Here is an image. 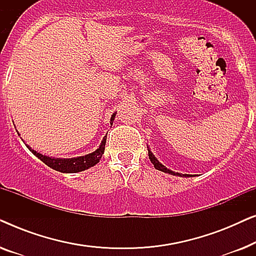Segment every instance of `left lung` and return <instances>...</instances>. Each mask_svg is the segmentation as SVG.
<instances>
[{"mask_svg":"<svg viewBox=\"0 0 256 256\" xmlns=\"http://www.w3.org/2000/svg\"><path fill=\"white\" fill-rule=\"evenodd\" d=\"M148 154H149V160H152V163L154 164V166H155V169L160 170V171H163V172H166V174H174V176H180V177H191V174H180V172H174V171L170 170V169H168L166 166H164L163 164L160 163V160L156 158L155 155H154V154L152 152V150L149 149V146H148Z\"/></svg>","mask_w":256,"mask_h":256,"instance_id":"8db88e82","label":"left lung"}]
</instances>
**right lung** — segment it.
I'll return each instance as SVG.
<instances>
[{"mask_svg":"<svg viewBox=\"0 0 256 256\" xmlns=\"http://www.w3.org/2000/svg\"><path fill=\"white\" fill-rule=\"evenodd\" d=\"M115 115H116V112L113 113L110 118V124H113V121L115 118ZM106 140L107 135L104 136L102 141H101L99 148H98L96 152L87 154L85 156H79V157H73V158H54V157H48L46 155H43V154L36 152V150L31 149L30 146H28L26 142V148L30 150L31 152L34 154L37 158H40L42 162L46 164L48 166H50L51 169L56 171H59V172H65V174H76L80 172V171L87 170L90 168H92L100 162L101 157L104 155V146H106Z\"/></svg>","mask_w":256,"mask_h":256,"instance_id":"obj_1","label":"right lung"}]
</instances>
